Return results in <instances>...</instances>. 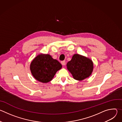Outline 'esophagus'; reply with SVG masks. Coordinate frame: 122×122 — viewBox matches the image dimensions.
Here are the masks:
<instances>
[{
  "mask_svg": "<svg viewBox=\"0 0 122 122\" xmlns=\"http://www.w3.org/2000/svg\"><path fill=\"white\" fill-rule=\"evenodd\" d=\"M61 64H62L63 66H64V65H66V61H65V60L62 61H61Z\"/></svg>",
  "mask_w": 122,
  "mask_h": 122,
  "instance_id": "1",
  "label": "esophagus"
}]
</instances>
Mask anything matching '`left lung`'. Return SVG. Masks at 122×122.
<instances>
[{"mask_svg":"<svg viewBox=\"0 0 122 122\" xmlns=\"http://www.w3.org/2000/svg\"><path fill=\"white\" fill-rule=\"evenodd\" d=\"M66 66L74 79L78 81H82L89 77L93 69L92 60L78 54H75Z\"/></svg>","mask_w":122,"mask_h":122,"instance_id":"obj_1","label":"left lung"}]
</instances>
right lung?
I'll use <instances>...</instances> for the list:
<instances>
[{
    "label": "right lung",
    "mask_w": 122,
    "mask_h": 122,
    "mask_svg": "<svg viewBox=\"0 0 122 122\" xmlns=\"http://www.w3.org/2000/svg\"><path fill=\"white\" fill-rule=\"evenodd\" d=\"M61 67V64L49 55H39L30 65V70L34 77L43 83L51 81Z\"/></svg>",
    "instance_id": "add662e5"
}]
</instances>
